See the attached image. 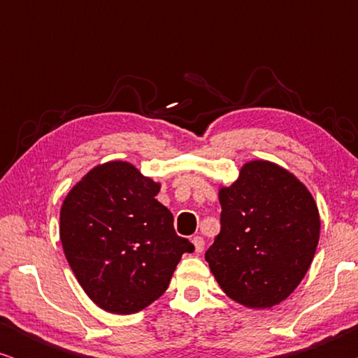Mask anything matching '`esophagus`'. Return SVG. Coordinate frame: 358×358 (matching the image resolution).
<instances>
[{
    "label": "esophagus",
    "mask_w": 358,
    "mask_h": 358,
    "mask_svg": "<svg viewBox=\"0 0 358 358\" xmlns=\"http://www.w3.org/2000/svg\"><path fill=\"white\" fill-rule=\"evenodd\" d=\"M192 243H194L195 252H202V251H203L205 241H203V238H202V236H194V238H192Z\"/></svg>",
    "instance_id": "obj_1"
}]
</instances>
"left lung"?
Masks as SVG:
<instances>
[{
	"label": "left lung",
	"mask_w": 358,
	"mask_h": 358,
	"mask_svg": "<svg viewBox=\"0 0 358 358\" xmlns=\"http://www.w3.org/2000/svg\"><path fill=\"white\" fill-rule=\"evenodd\" d=\"M218 197L222 229L205 252L210 271L231 300L257 310L278 305L315 257V199L292 173L262 159L244 164Z\"/></svg>",
	"instance_id": "obj_1"
}]
</instances>
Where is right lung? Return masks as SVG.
<instances>
[{
    "label": "right lung",
    "mask_w": 358,
    "mask_h": 358,
    "mask_svg": "<svg viewBox=\"0 0 358 358\" xmlns=\"http://www.w3.org/2000/svg\"><path fill=\"white\" fill-rule=\"evenodd\" d=\"M159 184L125 161L96 166L66 195L60 239L66 261L102 310L138 313L159 298L194 244L176 234L156 200Z\"/></svg>",
    "instance_id": "1"
}]
</instances>
